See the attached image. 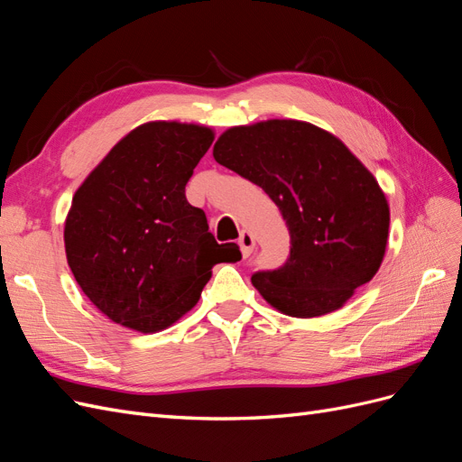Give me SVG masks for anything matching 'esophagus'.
<instances>
[{"instance_id":"34e87169","label":"esophagus","mask_w":462,"mask_h":462,"mask_svg":"<svg viewBox=\"0 0 462 462\" xmlns=\"http://www.w3.org/2000/svg\"><path fill=\"white\" fill-rule=\"evenodd\" d=\"M239 246H241V253H243L245 258L253 254V250H254V246H256V241H254L253 233H250V231H243V233H241V239H239Z\"/></svg>"}]
</instances>
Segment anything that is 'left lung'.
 <instances>
[{"mask_svg": "<svg viewBox=\"0 0 462 462\" xmlns=\"http://www.w3.org/2000/svg\"><path fill=\"white\" fill-rule=\"evenodd\" d=\"M214 158L282 209L291 256L279 270L253 275L275 310L335 312L380 270L389 239L385 192L337 136L306 121L268 119L221 133Z\"/></svg>", "mask_w": 462, "mask_h": 462, "instance_id": "left-lung-1", "label": "left lung"}]
</instances>
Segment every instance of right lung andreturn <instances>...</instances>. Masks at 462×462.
I'll use <instances>...</instances> for the list:
<instances>
[{
  "label": "right lung",
  "instance_id": "obj_1",
  "mask_svg": "<svg viewBox=\"0 0 462 462\" xmlns=\"http://www.w3.org/2000/svg\"><path fill=\"white\" fill-rule=\"evenodd\" d=\"M212 127L180 121L138 125L77 189L65 217L67 263L106 318L141 333L173 326L197 306L219 262L217 245L185 187L212 146Z\"/></svg>",
  "mask_w": 462,
  "mask_h": 462
}]
</instances>
